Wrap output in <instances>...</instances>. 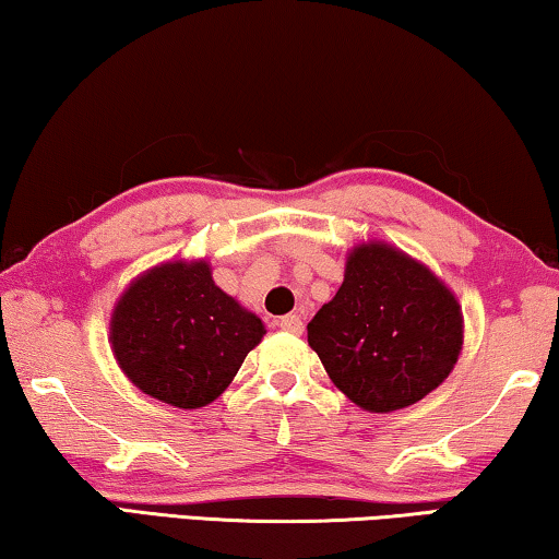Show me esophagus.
<instances>
[{
	"label": "esophagus",
	"mask_w": 559,
	"mask_h": 559,
	"mask_svg": "<svg viewBox=\"0 0 559 559\" xmlns=\"http://www.w3.org/2000/svg\"><path fill=\"white\" fill-rule=\"evenodd\" d=\"M280 328L287 330V333H293V335H302L305 322H302V318H299V314H285V318L280 320Z\"/></svg>",
	"instance_id": "34e87169"
}]
</instances>
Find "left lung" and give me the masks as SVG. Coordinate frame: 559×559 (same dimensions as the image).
<instances>
[{"mask_svg":"<svg viewBox=\"0 0 559 559\" xmlns=\"http://www.w3.org/2000/svg\"><path fill=\"white\" fill-rule=\"evenodd\" d=\"M307 343L355 406L391 414L449 378L464 345V314L424 262L366 239L347 249L343 285L307 325Z\"/></svg>","mask_w":559,"mask_h":559,"instance_id":"8db88e82","label":"left lung"}]
</instances>
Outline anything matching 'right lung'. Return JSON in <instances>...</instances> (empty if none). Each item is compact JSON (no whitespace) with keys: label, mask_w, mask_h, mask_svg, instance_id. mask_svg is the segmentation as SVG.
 <instances>
[{"label":"right lung","mask_w":559,"mask_h":559,"mask_svg":"<svg viewBox=\"0 0 559 559\" xmlns=\"http://www.w3.org/2000/svg\"><path fill=\"white\" fill-rule=\"evenodd\" d=\"M264 333V322L216 285L204 257L141 272L110 312L112 358L123 376L186 411L219 399Z\"/></svg>","instance_id":"add662e5"}]
</instances>
